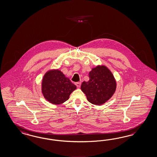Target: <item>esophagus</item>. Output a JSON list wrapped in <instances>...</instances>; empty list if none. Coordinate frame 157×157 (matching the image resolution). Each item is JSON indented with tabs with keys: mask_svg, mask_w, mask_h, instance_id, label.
<instances>
[{
	"mask_svg": "<svg viewBox=\"0 0 157 157\" xmlns=\"http://www.w3.org/2000/svg\"><path fill=\"white\" fill-rule=\"evenodd\" d=\"M75 85H76L77 87L79 88V87H80L81 82H76V83H75Z\"/></svg>",
	"mask_w": 157,
	"mask_h": 157,
	"instance_id": "esophagus-1",
	"label": "esophagus"
}]
</instances>
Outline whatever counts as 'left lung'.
<instances>
[{
    "instance_id": "obj_1",
    "label": "left lung",
    "mask_w": 157,
    "mask_h": 157,
    "mask_svg": "<svg viewBox=\"0 0 157 157\" xmlns=\"http://www.w3.org/2000/svg\"><path fill=\"white\" fill-rule=\"evenodd\" d=\"M90 80L83 81L81 90L88 101L96 105H102L112 96L117 88V81L112 72L104 65H98L89 73Z\"/></svg>"
}]
</instances>
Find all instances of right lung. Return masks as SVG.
Returning <instances> with one entry per match:
<instances>
[{
    "label": "right lung",
    "instance_id": "add662e5",
    "mask_svg": "<svg viewBox=\"0 0 157 157\" xmlns=\"http://www.w3.org/2000/svg\"><path fill=\"white\" fill-rule=\"evenodd\" d=\"M76 86L58 69L50 70L42 81V93L45 99L53 104H61L69 98Z\"/></svg>",
    "mask_w": 157,
    "mask_h": 157
}]
</instances>
